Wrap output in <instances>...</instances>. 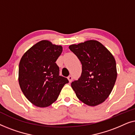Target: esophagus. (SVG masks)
<instances>
[{"instance_id": "1", "label": "esophagus", "mask_w": 135, "mask_h": 135, "mask_svg": "<svg viewBox=\"0 0 135 135\" xmlns=\"http://www.w3.org/2000/svg\"><path fill=\"white\" fill-rule=\"evenodd\" d=\"M68 80H69V82H71L72 80H73V76H72L71 75H69V76H68Z\"/></svg>"}]
</instances>
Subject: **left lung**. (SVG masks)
I'll use <instances>...</instances> for the list:
<instances>
[{
    "instance_id": "1",
    "label": "left lung",
    "mask_w": 135,
    "mask_h": 135,
    "mask_svg": "<svg viewBox=\"0 0 135 135\" xmlns=\"http://www.w3.org/2000/svg\"><path fill=\"white\" fill-rule=\"evenodd\" d=\"M69 48L82 66L80 77L71 83L77 97L90 106L103 103L111 93L117 79L113 55L97 40L73 44Z\"/></svg>"
}]
</instances>
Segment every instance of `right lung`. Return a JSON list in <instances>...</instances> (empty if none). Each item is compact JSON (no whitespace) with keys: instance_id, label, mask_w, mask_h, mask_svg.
<instances>
[{"instance_id":"obj_1","label":"right lung","mask_w":135,"mask_h":135,"mask_svg":"<svg viewBox=\"0 0 135 135\" xmlns=\"http://www.w3.org/2000/svg\"><path fill=\"white\" fill-rule=\"evenodd\" d=\"M62 51L61 45L41 40L22 56L19 64L18 81L26 98L35 106L48 107L58 98L69 80L60 75L55 62Z\"/></svg>"}]
</instances>
